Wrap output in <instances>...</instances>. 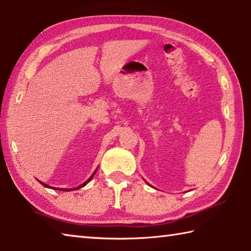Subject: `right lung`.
Instances as JSON below:
<instances>
[{"label":"right lung","mask_w":251,"mask_h":251,"mask_svg":"<svg viewBox=\"0 0 251 251\" xmlns=\"http://www.w3.org/2000/svg\"><path fill=\"white\" fill-rule=\"evenodd\" d=\"M96 172H97V170L95 171V172L94 173H92V175H91V176L89 177V178H88L87 179V181L85 182V183H82L81 184V185H79L78 187H75V188H57V187H54L55 188V190H58V191H66V192H69V191H75V190H78V188H81V187H83V186H85V185H87V184L88 183H89L90 181H91V179H92V177H94V175L96 174ZM39 183H41L42 184V185L43 186H45V187H47V188H52L51 186H50V185H47V184H45V183H43V182H41V181H38Z\"/></svg>","instance_id":"obj_1"}]
</instances>
